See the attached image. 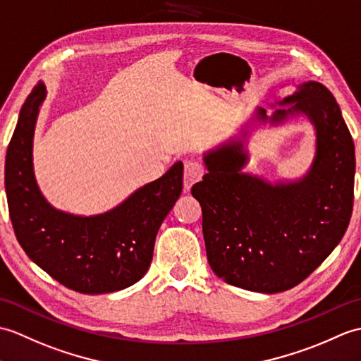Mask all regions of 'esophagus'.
<instances>
[{
    "instance_id": "obj_1",
    "label": "esophagus",
    "mask_w": 361,
    "mask_h": 361,
    "mask_svg": "<svg viewBox=\"0 0 361 361\" xmlns=\"http://www.w3.org/2000/svg\"><path fill=\"white\" fill-rule=\"evenodd\" d=\"M204 176V165L199 160H187L183 165V190L188 191L193 183L201 180Z\"/></svg>"
}]
</instances>
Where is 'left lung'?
I'll use <instances>...</instances> for the list:
<instances>
[{
  "mask_svg": "<svg viewBox=\"0 0 361 361\" xmlns=\"http://www.w3.org/2000/svg\"><path fill=\"white\" fill-rule=\"evenodd\" d=\"M267 117L279 125L302 114L315 128L317 151L296 182L270 183L244 173L245 139H231L204 154L208 173L191 188L202 207L207 259L224 281L245 290L278 293L304 281L338 245L354 205L355 148L337 100L326 86H296Z\"/></svg>",
  "mask_w": 361,
  "mask_h": 361,
  "instance_id": "8db88e82",
  "label": "left lung"
}]
</instances>
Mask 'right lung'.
Returning <instances> with one entry per match:
<instances>
[{
	"label": "right lung",
	"mask_w": 361,
	"mask_h": 361,
	"mask_svg": "<svg viewBox=\"0 0 361 361\" xmlns=\"http://www.w3.org/2000/svg\"><path fill=\"white\" fill-rule=\"evenodd\" d=\"M46 86L38 82L20 111L7 147V205L23 250L68 289L97 295L126 289L147 274L159 227L182 191L183 165L135 190L113 210L77 216L57 210L39 191L32 147Z\"/></svg>",
	"instance_id": "add662e5"
}]
</instances>
